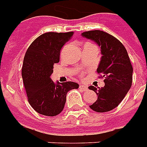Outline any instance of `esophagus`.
Returning <instances> with one entry per match:
<instances>
[{
    "mask_svg": "<svg viewBox=\"0 0 147 147\" xmlns=\"http://www.w3.org/2000/svg\"><path fill=\"white\" fill-rule=\"evenodd\" d=\"M79 88L81 90H82V91H86V90H88V86L84 85V84H81V85H80V87H79Z\"/></svg>",
    "mask_w": 147,
    "mask_h": 147,
    "instance_id": "34e87169",
    "label": "esophagus"
}]
</instances>
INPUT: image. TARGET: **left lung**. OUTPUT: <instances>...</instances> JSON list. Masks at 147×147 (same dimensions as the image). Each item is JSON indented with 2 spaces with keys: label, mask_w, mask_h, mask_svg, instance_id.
<instances>
[{
  "label": "left lung",
  "mask_w": 147,
  "mask_h": 147,
  "mask_svg": "<svg viewBox=\"0 0 147 147\" xmlns=\"http://www.w3.org/2000/svg\"><path fill=\"white\" fill-rule=\"evenodd\" d=\"M81 36L100 47L102 57L97 72L105 78L104 87L98 89L92 85L88 88L98 96L89 107L98 113L108 112L121 103L131 86L133 69L128 52L120 40L103 31H87Z\"/></svg>",
  "instance_id": "obj_1"
}]
</instances>
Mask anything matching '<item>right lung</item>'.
Returning <instances> with one entry per match:
<instances>
[{
    "label": "right lung",
    "instance_id": "right-lung-1",
    "mask_svg": "<svg viewBox=\"0 0 147 147\" xmlns=\"http://www.w3.org/2000/svg\"><path fill=\"white\" fill-rule=\"evenodd\" d=\"M74 33L49 32L40 35L26 52L22 77L29 103L37 113L56 116L63 111L66 94L79 84L72 81L55 83L51 81L55 63L59 62L61 49Z\"/></svg>",
    "mask_w": 147,
    "mask_h": 147
}]
</instances>
